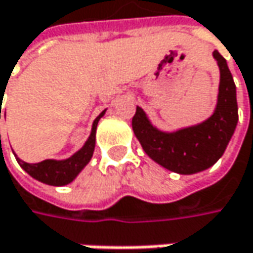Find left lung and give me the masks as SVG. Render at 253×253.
I'll list each match as a JSON object with an SVG mask.
<instances>
[{
  "instance_id": "obj_1",
  "label": "left lung",
  "mask_w": 253,
  "mask_h": 253,
  "mask_svg": "<svg viewBox=\"0 0 253 253\" xmlns=\"http://www.w3.org/2000/svg\"><path fill=\"white\" fill-rule=\"evenodd\" d=\"M213 58L220 69V84L216 108L207 120L175 131H162L150 123L140 107L131 120L134 136L146 155L172 172L191 175L213 167L235 133L239 120L236 85L226 59L217 50L213 52Z\"/></svg>"
}]
</instances>
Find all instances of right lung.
Here are the masks:
<instances>
[{"mask_svg":"<svg viewBox=\"0 0 253 253\" xmlns=\"http://www.w3.org/2000/svg\"><path fill=\"white\" fill-rule=\"evenodd\" d=\"M104 114H105V110L103 113H100V116L94 120L89 137L86 139L85 145L77 153H74L71 158L62 159V161L46 159V161H42L39 164H27V162L21 161L20 158H17V155L14 153L15 158H17V162L30 176H33L35 179L43 182V184L60 187V185H66V184L72 182L80 175L81 171L88 165V162L92 158L94 148H95L97 125H98L100 119L103 117Z\"/></svg>","mask_w":253,"mask_h":253,"instance_id":"add662e5","label":"right lung"}]
</instances>
